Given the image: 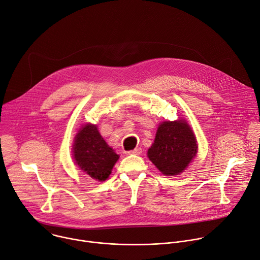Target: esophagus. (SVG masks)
I'll return each mask as SVG.
<instances>
[{"mask_svg":"<svg viewBox=\"0 0 260 260\" xmlns=\"http://www.w3.org/2000/svg\"><path fill=\"white\" fill-rule=\"evenodd\" d=\"M141 151H142V149L140 147H137V148H135L133 150H129L127 153L128 154H140Z\"/></svg>","mask_w":260,"mask_h":260,"instance_id":"34e87169","label":"esophagus"}]
</instances>
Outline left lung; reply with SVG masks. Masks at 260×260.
I'll list each match as a JSON object with an SVG mask.
<instances>
[{"label": "left lung", "instance_id": "left-lung-1", "mask_svg": "<svg viewBox=\"0 0 260 260\" xmlns=\"http://www.w3.org/2000/svg\"><path fill=\"white\" fill-rule=\"evenodd\" d=\"M198 151L196 136L185 120L164 121L155 133L147 157L164 175H178L191 162Z\"/></svg>", "mask_w": 260, "mask_h": 260}]
</instances>
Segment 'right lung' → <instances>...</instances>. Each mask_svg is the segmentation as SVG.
<instances>
[{
    "mask_svg": "<svg viewBox=\"0 0 260 260\" xmlns=\"http://www.w3.org/2000/svg\"><path fill=\"white\" fill-rule=\"evenodd\" d=\"M73 157L76 165L91 178L105 181L119 160V154L102 138L96 125H84L75 137Z\"/></svg>",
    "mask_w": 260,
    "mask_h": 260,
    "instance_id": "1",
    "label": "right lung"
}]
</instances>
